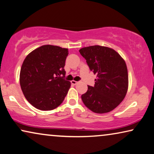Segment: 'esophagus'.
<instances>
[{"mask_svg":"<svg viewBox=\"0 0 154 154\" xmlns=\"http://www.w3.org/2000/svg\"><path fill=\"white\" fill-rule=\"evenodd\" d=\"M79 83V82H77V81H75V80H72V81H71V84H73V85H76Z\"/></svg>","mask_w":154,"mask_h":154,"instance_id":"obj_1","label":"esophagus"}]
</instances>
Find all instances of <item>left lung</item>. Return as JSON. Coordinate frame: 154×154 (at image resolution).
Returning <instances> with one entry per match:
<instances>
[{"label": "left lung", "instance_id": "8db88e82", "mask_svg": "<svg viewBox=\"0 0 154 154\" xmlns=\"http://www.w3.org/2000/svg\"><path fill=\"white\" fill-rule=\"evenodd\" d=\"M89 68L97 74L94 86L82 100L88 109L96 113L113 111L122 102L128 89V72L126 63L112 48L93 45L79 50Z\"/></svg>", "mask_w": 154, "mask_h": 154}]
</instances>
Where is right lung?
Instances as JSON below:
<instances>
[{"label":"right lung","mask_w":154,"mask_h":154,"mask_svg":"<svg viewBox=\"0 0 154 154\" xmlns=\"http://www.w3.org/2000/svg\"><path fill=\"white\" fill-rule=\"evenodd\" d=\"M67 48L45 45L26 57L20 72V85L27 100L36 109L50 111L63 102L70 87L64 79Z\"/></svg>","instance_id":"add662e5"}]
</instances>
